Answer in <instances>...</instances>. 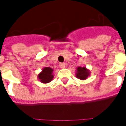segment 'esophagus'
Listing matches in <instances>:
<instances>
[{"label":"esophagus","mask_w":126,"mask_h":126,"mask_svg":"<svg viewBox=\"0 0 126 126\" xmlns=\"http://www.w3.org/2000/svg\"><path fill=\"white\" fill-rule=\"evenodd\" d=\"M60 67L61 69H64L65 68V64L64 63H60Z\"/></svg>","instance_id":"esophagus-1"}]
</instances>
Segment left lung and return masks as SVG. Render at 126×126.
<instances>
[{
  "instance_id": "1",
  "label": "left lung",
  "mask_w": 126,
  "mask_h": 126,
  "mask_svg": "<svg viewBox=\"0 0 126 126\" xmlns=\"http://www.w3.org/2000/svg\"><path fill=\"white\" fill-rule=\"evenodd\" d=\"M90 75V71L85 66H78L76 68V76L77 79H79L80 80H85L88 79V77Z\"/></svg>"
}]
</instances>
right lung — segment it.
Returning a JSON list of instances; mask_svg holds the SVG:
<instances>
[{"instance_id":"right-lung-1","label":"right lung","mask_w":126,"mask_h":126,"mask_svg":"<svg viewBox=\"0 0 126 126\" xmlns=\"http://www.w3.org/2000/svg\"><path fill=\"white\" fill-rule=\"evenodd\" d=\"M53 69L50 67H44L42 71L38 75V79L43 83H48L53 79Z\"/></svg>"}]
</instances>
